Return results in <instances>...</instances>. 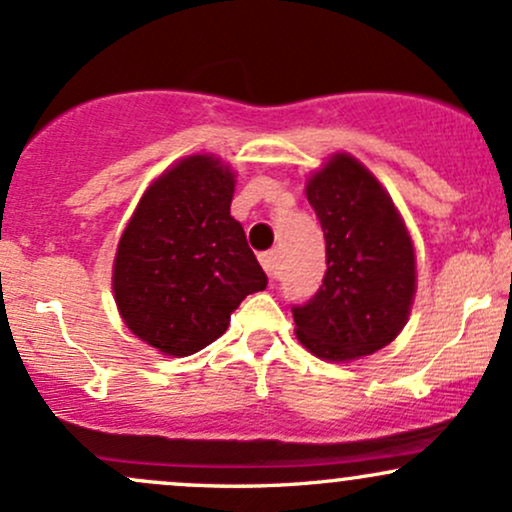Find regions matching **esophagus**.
I'll return each mask as SVG.
<instances>
[{
	"instance_id": "esophagus-1",
	"label": "esophagus",
	"mask_w": 512,
	"mask_h": 512,
	"mask_svg": "<svg viewBox=\"0 0 512 512\" xmlns=\"http://www.w3.org/2000/svg\"><path fill=\"white\" fill-rule=\"evenodd\" d=\"M260 262H262L264 272H267L269 279H279V252H276V250L262 252Z\"/></svg>"
}]
</instances>
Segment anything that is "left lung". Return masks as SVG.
<instances>
[{"mask_svg": "<svg viewBox=\"0 0 512 512\" xmlns=\"http://www.w3.org/2000/svg\"><path fill=\"white\" fill-rule=\"evenodd\" d=\"M325 233L327 272L308 303L293 305L310 354L351 361L375 354L407 325L416 291L414 245L373 173L334 154L305 185Z\"/></svg>", "mask_w": 512, "mask_h": 512, "instance_id": "1", "label": "left lung"}]
</instances>
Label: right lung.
<instances>
[{"instance_id":"1","label":"right lung","mask_w":512,"mask_h":512,"mask_svg":"<svg viewBox=\"0 0 512 512\" xmlns=\"http://www.w3.org/2000/svg\"><path fill=\"white\" fill-rule=\"evenodd\" d=\"M231 168L187 156L144 192L113 267L115 303L142 342L190 356L226 332L231 313L267 286L231 216Z\"/></svg>"}]
</instances>
